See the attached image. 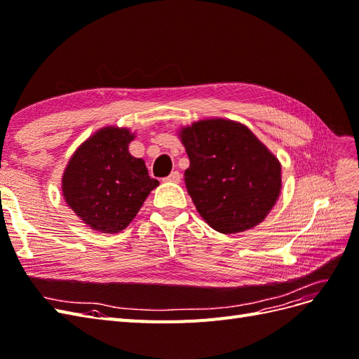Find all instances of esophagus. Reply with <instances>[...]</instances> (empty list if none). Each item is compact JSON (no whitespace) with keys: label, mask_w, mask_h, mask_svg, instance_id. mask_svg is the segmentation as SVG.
<instances>
[{"label":"esophagus","mask_w":359,"mask_h":359,"mask_svg":"<svg viewBox=\"0 0 359 359\" xmlns=\"http://www.w3.org/2000/svg\"><path fill=\"white\" fill-rule=\"evenodd\" d=\"M168 182H180L181 181V173L178 170L170 172V175L166 178Z\"/></svg>","instance_id":"obj_1"}]
</instances>
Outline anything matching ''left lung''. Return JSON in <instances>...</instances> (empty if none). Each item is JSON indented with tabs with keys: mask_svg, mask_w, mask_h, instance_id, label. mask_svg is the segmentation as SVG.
<instances>
[{
	"mask_svg": "<svg viewBox=\"0 0 359 359\" xmlns=\"http://www.w3.org/2000/svg\"><path fill=\"white\" fill-rule=\"evenodd\" d=\"M190 160L186 187L214 231L238 233L265 220L281 190L277 157L241 123L202 119L180 130Z\"/></svg>",
	"mask_w": 359,
	"mask_h": 359,
	"instance_id": "obj_1",
	"label": "left lung"
}]
</instances>
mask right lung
Listing matches in <instances>:
<instances>
[{"mask_svg": "<svg viewBox=\"0 0 359 359\" xmlns=\"http://www.w3.org/2000/svg\"><path fill=\"white\" fill-rule=\"evenodd\" d=\"M135 133L107 126L74 151L62 173V196L93 231L116 233L132 223L158 181L128 153Z\"/></svg>", "mask_w": 359, "mask_h": 359, "instance_id": "right-lung-1", "label": "right lung"}]
</instances>
